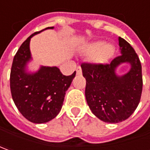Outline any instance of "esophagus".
Returning a JSON list of instances; mask_svg holds the SVG:
<instances>
[{
	"mask_svg": "<svg viewBox=\"0 0 150 150\" xmlns=\"http://www.w3.org/2000/svg\"><path fill=\"white\" fill-rule=\"evenodd\" d=\"M76 72H77V74H78V75L82 74V68H81V67H77Z\"/></svg>",
	"mask_w": 150,
	"mask_h": 150,
	"instance_id": "obj_1",
	"label": "esophagus"
}]
</instances>
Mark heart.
<instances>
[{
  "label": "heart",
  "mask_w": 150,
  "mask_h": 150,
  "mask_svg": "<svg viewBox=\"0 0 150 150\" xmlns=\"http://www.w3.org/2000/svg\"><path fill=\"white\" fill-rule=\"evenodd\" d=\"M85 54L93 55L92 62L98 65L106 64L112 57L115 48L111 43H104L103 42H95L87 45L84 47Z\"/></svg>",
  "instance_id": "b5f03b06"
}]
</instances>
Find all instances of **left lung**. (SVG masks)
<instances>
[{"label": "left lung", "instance_id": "8db88e82", "mask_svg": "<svg viewBox=\"0 0 150 150\" xmlns=\"http://www.w3.org/2000/svg\"><path fill=\"white\" fill-rule=\"evenodd\" d=\"M121 55L110 64L81 65L86 79L85 96L92 112L105 123L117 124L129 118L139 103L143 88L142 67L134 49L118 38ZM129 63L130 71L119 76L116 70Z\"/></svg>", "mask_w": 150, "mask_h": 150}]
</instances>
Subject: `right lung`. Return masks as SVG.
<instances>
[{"label":"right lung","instance_id":"obj_1","mask_svg":"<svg viewBox=\"0 0 150 150\" xmlns=\"http://www.w3.org/2000/svg\"><path fill=\"white\" fill-rule=\"evenodd\" d=\"M47 27L42 30L53 29ZM41 32L33 33L21 44L16 53L11 66L10 86L12 99L20 112L34 124L51 121L59 113L72 80L74 72L64 76L57 67L41 66L37 72H28L27 64L32 60L31 38Z\"/></svg>","mask_w":150,"mask_h":150}]
</instances>
